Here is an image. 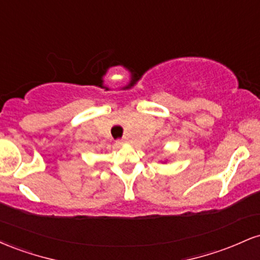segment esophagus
Segmentation results:
<instances>
[{
    "instance_id": "obj_1",
    "label": "esophagus",
    "mask_w": 260,
    "mask_h": 260,
    "mask_svg": "<svg viewBox=\"0 0 260 260\" xmlns=\"http://www.w3.org/2000/svg\"><path fill=\"white\" fill-rule=\"evenodd\" d=\"M116 143H117V145H122V144H124V143H126V139H118Z\"/></svg>"
}]
</instances>
